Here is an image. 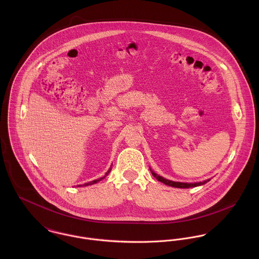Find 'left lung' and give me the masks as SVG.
<instances>
[{
	"instance_id": "8db88e82",
	"label": "left lung",
	"mask_w": 259,
	"mask_h": 259,
	"mask_svg": "<svg viewBox=\"0 0 259 259\" xmlns=\"http://www.w3.org/2000/svg\"><path fill=\"white\" fill-rule=\"evenodd\" d=\"M151 171V175L160 183H163L164 185H169V186H174V187H179V188H188V187H195V186H198V185H204L206 184L207 182H209V180L207 181H204L202 183H194V184H185V183H177V182H171V181H168V180H165L163 179L162 177H159L157 176L155 172H153L152 170Z\"/></svg>"
}]
</instances>
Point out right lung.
<instances>
[{
	"label": "right lung",
	"mask_w": 259,
	"mask_h": 259,
	"mask_svg": "<svg viewBox=\"0 0 259 259\" xmlns=\"http://www.w3.org/2000/svg\"><path fill=\"white\" fill-rule=\"evenodd\" d=\"M110 171H111V169H110V170H109V171H108V172H107V174H106V176H105V177H104V178H101V179H99V180H96V181H94V182H91V183H88V184H84V185H94V184H97V183H99V182H100V181H102V180H103V179H105V178H106V177H107V176H108V174H109V172H110ZM78 186H79V185H78Z\"/></svg>",
	"instance_id": "add662e5"
}]
</instances>
